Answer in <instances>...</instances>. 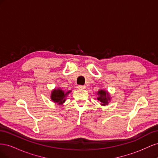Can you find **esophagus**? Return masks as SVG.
<instances>
[{
    "label": "esophagus",
    "mask_w": 158,
    "mask_h": 158,
    "mask_svg": "<svg viewBox=\"0 0 158 158\" xmlns=\"http://www.w3.org/2000/svg\"><path fill=\"white\" fill-rule=\"evenodd\" d=\"M78 88L80 89H85V85H78Z\"/></svg>",
    "instance_id": "1"
}]
</instances>
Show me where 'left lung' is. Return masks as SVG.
<instances>
[{
	"label": "left lung",
	"mask_w": 158,
	"mask_h": 158,
	"mask_svg": "<svg viewBox=\"0 0 158 158\" xmlns=\"http://www.w3.org/2000/svg\"><path fill=\"white\" fill-rule=\"evenodd\" d=\"M98 94V100L100 102V104H101V106H107L109 104V103L111 102V95L110 94L107 92V90L106 89H99L98 92H97Z\"/></svg>",
	"instance_id": "1"
}]
</instances>
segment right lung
<instances>
[{
    "instance_id": "1",
    "label": "right lung",
    "mask_w": 158,
    "mask_h": 158,
    "mask_svg": "<svg viewBox=\"0 0 158 158\" xmlns=\"http://www.w3.org/2000/svg\"><path fill=\"white\" fill-rule=\"evenodd\" d=\"M71 92V90L68 91V92H64V90L60 88H55L52 90L51 94V99L54 103H56L59 106L63 105L66 99L67 95Z\"/></svg>"
}]
</instances>
